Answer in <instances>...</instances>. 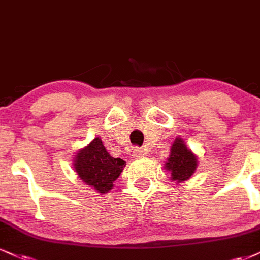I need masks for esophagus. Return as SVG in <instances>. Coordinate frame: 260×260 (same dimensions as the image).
<instances>
[{
    "mask_svg": "<svg viewBox=\"0 0 260 260\" xmlns=\"http://www.w3.org/2000/svg\"><path fill=\"white\" fill-rule=\"evenodd\" d=\"M145 155V153H143V150L141 148H135L133 150V158L134 159H139V158H142V156Z\"/></svg>",
    "mask_w": 260,
    "mask_h": 260,
    "instance_id": "1",
    "label": "esophagus"
}]
</instances>
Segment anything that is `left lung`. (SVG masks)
Here are the masks:
<instances>
[{
  "label": "left lung",
  "mask_w": 260,
  "mask_h": 260,
  "mask_svg": "<svg viewBox=\"0 0 260 260\" xmlns=\"http://www.w3.org/2000/svg\"><path fill=\"white\" fill-rule=\"evenodd\" d=\"M198 156L188 148L181 136H177L170 148V155L164 168L171 175V181L176 184L187 181L193 176L198 168Z\"/></svg>",
  "instance_id": "obj_1"
}]
</instances>
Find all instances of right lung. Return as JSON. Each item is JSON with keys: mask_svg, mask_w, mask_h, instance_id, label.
Listing matches in <instances>:
<instances>
[{"mask_svg": "<svg viewBox=\"0 0 260 260\" xmlns=\"http://www.w3.org/2000/svg\"><path fill=\"white\" fill-rule=\"evenodd\" d=\"M126 162L111 156L100 137L79 149L73 159L76 174L86 185L99 194H106L113 188V182L119 177Z\"/></svg>", "mask_w": 260, "mask_h": 260, "instance_id": "1", "label": "right lung"}]
</instances>
